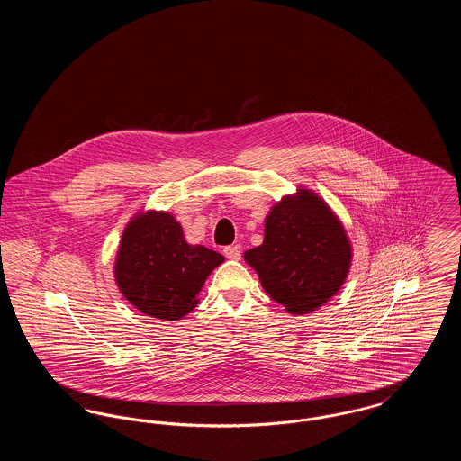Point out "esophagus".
Returning <instances> with one entry per match:
<instances>
[{
	"label": "esophagus",
	"mask_w": 461,
	"mask_h": 461,
	"mask_svg": "<svg viewBox=\"0 0 461 461\" xmlns=\"http://www.w3.org/2000/svg\"><path fill=\"white\" fill-rule=\"evenodd\" d=\"M222 254H224L228 259H231V261H239L241 258L240 247H237V245L224 247V249H222Z\"/></svg>",
	"instance_id": "1"
}]
</instances>
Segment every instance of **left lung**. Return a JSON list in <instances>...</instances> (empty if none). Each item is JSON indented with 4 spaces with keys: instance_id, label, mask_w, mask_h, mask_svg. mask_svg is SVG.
<instances>
[{
    "instance_id": "obj_1",
    "label": "left lung",
    "mask_w": 461,
    "mask_h": 461,
    "mask_svg": "<svg viewBox=\"0 0 461 461\" xmlns=\"http://www.w3.org/2000/svg\"><path fill=\"white\" fill-rule=\"evenodd\" d=\"M261 285L290 314L316 311L344 285L352 245L344 224L312 190L276 202L264 221V240L243 254Z\"/></svg>"
}]
</instances>
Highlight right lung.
<instances>
[{"label":"right lung","mask_w":461,"mask_h":461,"mask_svg":"<svg viewBox=\"0 0 461 461\" xmlns=\"http://www.w3.org/2000/svg\"><path fill=\"white\" fill-rule=\"evenodd\" d=\"M224 263L216 250L190 245L166 211L138 212L126 224L113 264L121 294L138 311L176 321L198 304L207 276Z\"/></svg>","instance_id":"add662e5"}]
</instances>
